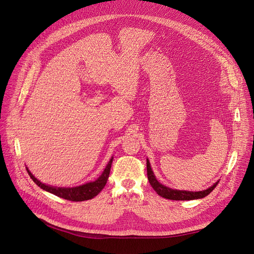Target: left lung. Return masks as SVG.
Masks as SVG:
<instances>
[{
  "mask_svg": "<svg viewBox=\"0 0 254 254\" xmlns=\"http://www.w3.org/2000/svg\"><path fill=\"white\" fill-rule=\"evenodd\" d=\"M147 173H148V180L153 187V189L157 192V194L167 198V199H173V200H192V199H198L203 198L213 191V189L217 186L219 181H217L211 187L207 188L206 190L201 191H186V190H178V189H172L167 186L162 185L158 180L156 179L153 170L151 167L149 159H147Z\"/></svg>",
  "mask_w": 254,
  "mask_h": 254,
  "instance_id": "1",
  "label": "left lung"
}]
</instances>
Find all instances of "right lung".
<instances>
[{"label": "right lung", "mask_w": 254, "mask_h": 254, "mask_svg": "<svg viewBox=\"0 0 254 254\" xmlns=\"http://www.w3.org/2000/svg\"><path fill=\"white\" fill-rule=\"evenodd\" d=\"M113 160H114V157H112L111 160L108 161L103 173L99 176L98 179H96L95 181H93V182H88L86 184H82L75 187H56V186L44 184L40 182L37 178H35V176L29 171L28 167L26 168L31 179L36 183V185H38L41 189L50 193H53V194L67 200L82 201V200H88L95 197L104 188L108 180V177H110Z\"/></svg>", "instance_id": "obj_1"}]
</instances>
